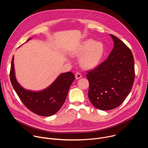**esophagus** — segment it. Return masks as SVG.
<instances>
[{
    "instance_id": "1",
    "label": "esophagus",
    "mask_w": 148,
    "mask_h": 148,
    "mask_svg": "<svg viewBox=\"0 0 148 148\" xmlns=\"http://www.w3.org/2000/svg\"><path fill=\"white\" fill-rule=\"evenodd\" d=\"M81 77H82L81 74H80L79 73H76V74H75V79H79Z\"/></svg>"
}]
</instances>
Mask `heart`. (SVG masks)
I'll use <instances>...</instances> for the list:
<instances>
[{
  "label": "heart",
  "mask_w": 148,
  "mask_h": 148,
  "mask_svg": "<svg viewBox=\"0 0 148 148\" xmlns=\"http://www.w3.org/2000/svg\"><path fill=\"white\" fill-rule=\"evenodd\" d=\"M105 46L101 42L93 39L82 41L71 51L73 56L80 57L79 62L85 70H91L98 67L105 55Z\"/></svg>",
  "instance_id": "heart-1"
}]
</instances>
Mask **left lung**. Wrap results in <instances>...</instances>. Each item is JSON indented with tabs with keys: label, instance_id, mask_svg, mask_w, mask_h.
<instances>
[{
	"label": "left lung",
	"instance_id": "left-lung-1",
	"mask_svg": "<svg viewBox=\"0 0 148 148\" xmlns=\"http://www.w3.org/2000/svg\"><path fill=\"white\" fill-rule=\"evenodd\" d=\"M110 35L114 41V49L106 60L87 74L90 101L102 111L119 106L130 93L135 79L131 50L118 37Z\"/></svg>",
	"mask_w": 148,
	"mask_h": 148
}]
</instances>
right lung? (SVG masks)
<instances>
[{
    "label": "right lung",
    "mask_w": 148,
    "mask_h": 148,
    "mask_svg": "<svg viewBox=\"0 0 148 148\" xmlns=\"http://www.w3.org/2000/svg\"><path fill=\"white\" fill-rule=\"evenodd\" d=\"M10 79L19 98L30 111L40 116H50L57 113L64 103L75 77L70 71L62 73L50 86L43 90H27L21 86L16 78L13 56Z\"/></svg>",
    "instance_id": "1"
}]
</instances>
